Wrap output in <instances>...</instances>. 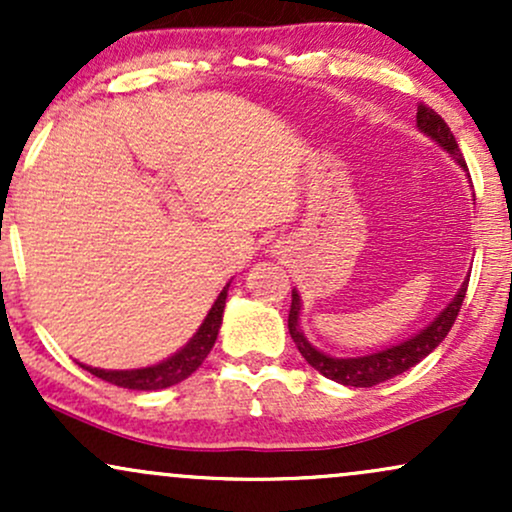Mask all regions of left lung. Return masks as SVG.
I'll return each instance as SVG.
<instances>
[{
	"label": "left lung",
	"instance_id": "1",
	"mask_svg": "<svg viewBox=\"0 0 512 512\" xmlns=\"http://www.w3.org/2000/svg\"><path fill=\"white\" fill-rule=\"evenodd\" d=\"M416 127L431 137L440 149H445L452 156V161L457 163L462 170H467V163L457 149L455 137H452L450 127L445 125V120L440 117L436 110H431L428 105L419 103V113H416ZM467 284L469 279L462 281L460 291L452 296V301L445 305L440 313L433 317L431 325H426L424 330L414 337L404 339V342L387 346V349L373 351V354L366 356H330L325 351L315 349L313 344L308 342L301 330V293L296 289L291 291V310H289V332L291 339L296 342L298 351H301L305 361L310 363L315 370H320L325 378L334 380L339 385H349V387H373L378 383H385V380L395 378V375H402L404 370H409L411 366H416L419 361L431 354L436 346L448 337L452 322H455L457 313H460V305L464 301V293H467Z\"/></svg>",
	"mask_w": 512,
	"mask_h": 512
}]
</instances>
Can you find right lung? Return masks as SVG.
<instances>
[{"instance_id":"add662e5","label":"right lung","mask_w":512,"mask_h":512,"mask_svg":"<svg viewBox=\"0 0 512 512\" xmlns=\"http://www.w3.org/2000/svg\"><path fill=\"white\" fill-rule=\"evenodd\" d=\"M228 281L223 286L211 310L204 317V322L199 325V330L192 334V339L182 349L175 351L173 356L163 358V361L154 363V366L146 368H129V370H105V368H93L81 363V368L88 370L96 378L105 380V383L127 387V390H166L170 385H178L185 378H190L195 370L202 366L204 358L209 356L211 346H214L216 337H219L221 322H223V308H226V296H228Z\"/></svg>"}]
</instances>
